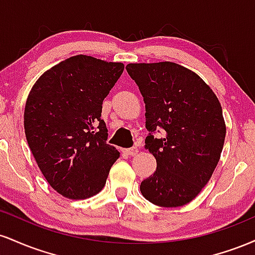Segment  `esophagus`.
<instances>
[{"instance_id":"1","label":"esophagus","mask_w":255,"mask_h":255,"mask_svg":"<svg viewBox=\"0 0 255 255\" xmlns=\"http://www.w3.org/2000/svg\"><path fill=\"white\" fill-rule=\"evenodd\" d=\"M124 152L126 154H128V156H135V154L137 153V148L136 147L126 148V150H124Z\"/></svg>"}]
</instances>
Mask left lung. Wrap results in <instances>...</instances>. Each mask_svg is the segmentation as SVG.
<instances>
[{"label": "left lung", "instance_id": "1", "mask_svg": "<svg viewBox=\"0 0 255 255\" xmlns=\"http://www.w3.org/2000/svg\"><path fill=\"white\" fill-rule=\"evenodd\" d=\"M126 69L144 97L145 148L157 160L140 192L158 206L188 204L221 158L227 131L221 103L203 79L177 63H129ZM159 129L165 136L158 139L153 134Z\"/></svg>", "mask_w": 255, "mask_h": 255}]
</instances>
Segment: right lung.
Returning a JSON list of instances; mask_svg holds the SVG:
<instances>
[{"label":"right lung","instance_id":"obj_1","mask_svg":"<svg viewBox=\"0 0 255 255\" xmlns=\"http://www.w3.org/2000/svg\"><path fill=\"white\" fill-rule=\"evenodd\" d=\"M124 69V63L77 55L46 71L32 87L24 113L26 139L44 177L63 197L97 194L120 157L107 144L101 116Z\"/></svg>","mask_w":255,"mask_h":255}]
</instances>
